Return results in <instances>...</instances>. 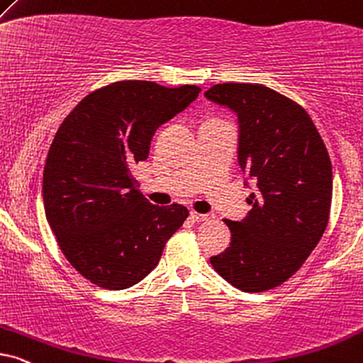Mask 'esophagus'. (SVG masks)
<instances>
[{
  "mask_svg": "<svg viewBox=\"0 0 363 363\" xmlns=\"http://www.w3.org/2000/svg\"><path fill=\"white\" fill-rule=\"evenodd\" d=\"M211 215H205V213H199V211H191L190 213V220L193 222H206V220H210Z\"/></svg>",
  "mask_w": 363,
  "mask_h": 363,
  "instance_id": "obj_1",
  "label": "esophagus"
}]
</instances>
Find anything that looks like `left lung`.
<instances>
[{
  "instance_id": "left-lung-1",
  "label": "left lung",
  "mask_w": 363,
  "mask_h": 363,
  "mask_svg": "<svg viewBox=\"0 0 363 363\" xmlns=\"http://www.w3.org/2000/svg\"><path fill=\"white\" fill-rule=\"evenodd\" d=\"M208 100L238 115V162L255 180L250 213L223 220L232 243L211 267L235 289L265 291L290 279L325 232L332 163L312 118L298 103L258 83H218Z\"/></svg>"
}]
</instances>
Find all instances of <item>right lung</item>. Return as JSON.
Listing matches in <instances>:
<instances>
[{
  "mask_svg": "<svg viewBox=\"0 0 363 363\" xmlns=\"http://www.w3.org/2000/svg\"><path fill=\"white\" fill-rule=\"evenodd\" d=\"M200 91L110 83L84 96L56 131L43 172L46 220L65 258L96 286L125 290L143 280L186 220L183 205L150 203L131 168L148 158L158 126Z\"/></svg>",
  "mask_w": 363,
  "mask_h": 363,
  "instance_id": "obj_1",
  "label": "right lung"
}]
</instances>
